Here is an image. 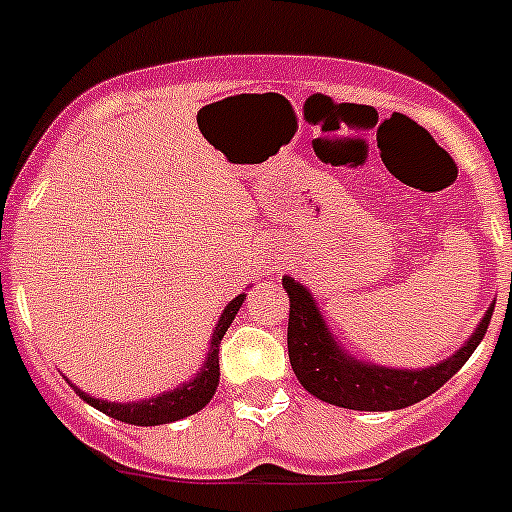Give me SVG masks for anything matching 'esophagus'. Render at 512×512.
Segmentation results:
<instances>
[{
    "label": "esophagus",
    "mask_w": 512,
    "mask_h": 512,
    "mask_svg": "<svg viewBox=\"0 0 512 512\" xmlns=\"http://www.w3.org/2000/svg\"><path fill=\"white\" fill-rule=\"evenodd\" d=\"M262 262H265L267 270H283L285 257L280 255L278 247H265V252H262Z\"/></svg>",
    "instance_id": "esophagus-1"
}]
</instances>
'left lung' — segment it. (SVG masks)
I'll return each instance as SVG.
<instances>
[{"label": "left lung", "instance_id": "1", "mask_svg": "<svg viewBox=\"0 0 512 512\" xmlns=\"http://www.w3.org/2000/svg\"><path fill=\"white\" fill-rule=\"evenodd\" d=\"M283 288L290 298L288 356L295 376L315 399L356 412H394L432 396L475 353L495 310V303H490L475 333L439 364L427 369H391L346 351L303 283L285 275Z\"/></svg>", "mask_w": 512, "mask_h": 512}]
</instances>
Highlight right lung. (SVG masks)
<instances>
[{"instance_id": "1", "label": "right lung", "mask_w": 512, "mask_h": 512, "mask_svg": "<svg viewBox=\"0 0 512 512\" xmlns=\"http://www.w3.org/2000/svg\"><path fill=\"white\" fill-rule=\"evenodd\" d=\"M245 298L247 293H240L237 298H232L227 305H224L222 315H219V321H217V328H214L212 333V341H209V351H207V358H204L202 369L191 376L189 381L176 386V389L164 391V394L151 396V399H141V401H105V399H95V396L85 394V391L78 389L70 379L65 381L73 386L75 394H78L85 404L100 409V412L118 419V422L136 424V427H156V424H169V422H179V419L184 417H191V414H197L199 409L207 407L209 401H212L214 391H217L219 343H222L227 328L232 326L234 315H237V310L242 308Z\"/></svg>"}]
</instances>
